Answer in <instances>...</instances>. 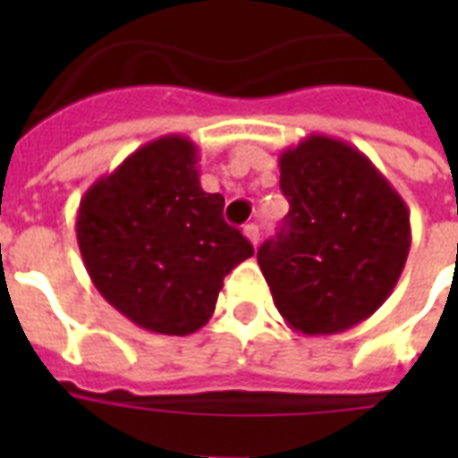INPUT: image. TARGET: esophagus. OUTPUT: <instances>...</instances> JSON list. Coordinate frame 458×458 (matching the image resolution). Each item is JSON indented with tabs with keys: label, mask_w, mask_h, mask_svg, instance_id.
<instances>
[{
	"label": "esophagus",
	"mask_w": 458,
	"mask_h": 458,
	"mask_svg": "<svg viewBox=\"0 0 458 458\" xmlns=\"http://www.w3.org/2000/svg\"><path fill=\"white\" fill-rule=\"evenodd\" d=\"M242 233H244V237H247V240H250V242L257 247V244H259V225H257V223H247V225L242 228Z\"/></svg>",
	"instance_id": "obj_1"
}]
</instances>
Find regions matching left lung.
I'll list each match as a JSON object with an SVG mask.
<instances>
[{
    "instance_id": "left-lung-1",
    "label": "left lung",
    "mask_w": 458,
    "mask_h": 458,
    "mask_svg": "<svg viewBox=\"0 0 458 458\" xmlns=\"http://www.w3.org/2000/svg\"><path fill=\"white\" fill-rule=\"evenodd\" d=\"M280 190L290 211L257 259L287 326L335 335L373 316L411 247L409 208L390 180L356 147L309 135L280 154Z\"/></svg>"
}]
</instances>
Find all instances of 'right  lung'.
<instances>
[{
  "mask_svg": "<svg viewBox=\"0 0 458 458\" xmlns=\"http://www.w3.org/2000/svg\"><path fill=\"white\" fill-rule=\"evenodd\" d=\"M197 147L164 135L89 187L75 235L89 278L135 326L190 335L207 326L223 278L254 254L199 185Z\"/></svg>",
  "mask_w": 458,
  "mask_h": 458,
  "instance_id": "obj_1",
  "label": "right lung"
}]
</instances>
